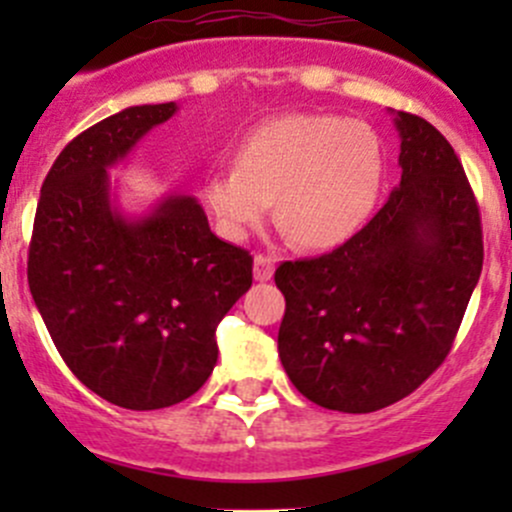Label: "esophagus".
Listing matches in <instances>:
<instances>
[{
    "mask_svg": "<svg viewBox=\"0 0 512 512\" xmlns=\"http://www.w3.org/2000/svg\"><path fill=\"white\" fill-rule=\"evenodd\" d=\"M275 275V260L270 255H255V280L257 282H267L270 277Z\"/></svg>",
    "mask_w": 512,
    "mask_h": 512,
    "instance_id": "obj_1",
    "label": "esophagus"
}]
</instances>
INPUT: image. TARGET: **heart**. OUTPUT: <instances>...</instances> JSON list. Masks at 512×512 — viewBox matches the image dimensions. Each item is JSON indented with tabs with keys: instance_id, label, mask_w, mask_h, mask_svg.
<instances>
[{
	"instance_id": "obj_1",
	"label": "heart",
	"mask_w": 512,
	"mask_h": 512,
	"mask_svg": "<svg viewBox=\"0 0 512 512\" xmlns=\"http://www.w3.org/2000/svg\"><path fill=\"white\" fill-rule=\"evenodd\" d=\"M376 133L344 116L292 113L247 133L235 165L213 173L205 200L225 235L242 237L270 215L304 250H332L366 225L381 190Z\"/></svg>"
}]
</instances>
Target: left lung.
I'll return each mask as SVG.
<instances>
[{"mask_svg": "<svg viewBox=\"0 0 512 512\" xmlns=\"http://www.w3.org/2000/svg\"><path fill=\"white\" fill-rule=\"evenodd\" d=\"M401 183L327 255L282 262L277 349L317 406L371 414L416 391L453 347L483 270L476 195L451 143L414 113L394 118Z\"/></svg>", "mask_w": 512, "mask_h": 512, "instance_id": "left-lung-1", "label": "left lung"}]
</instances>
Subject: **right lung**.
I'll list each match as a JSON object with an SVG mask.
<instances>
[{
    "label": "right lung",
    "mask_w": 512,
    "mask_h": 512,
    "mask_svg": "<svg viewBox=\"0 0 512 512\" xmlns=\"http://www.w3.org/2000/svg\"><path fill=\"white\" fill-rule=\"evenodd\" d=\"M170 103L131 106L74 138L41 185L27 277L54 347L76 379L131 411L193 396L218 361L215 329L252 285V255L210 232L193 195L126 220L108 170Z\"/></svg>",
    "instance_id": "1"
}]
</instances>
